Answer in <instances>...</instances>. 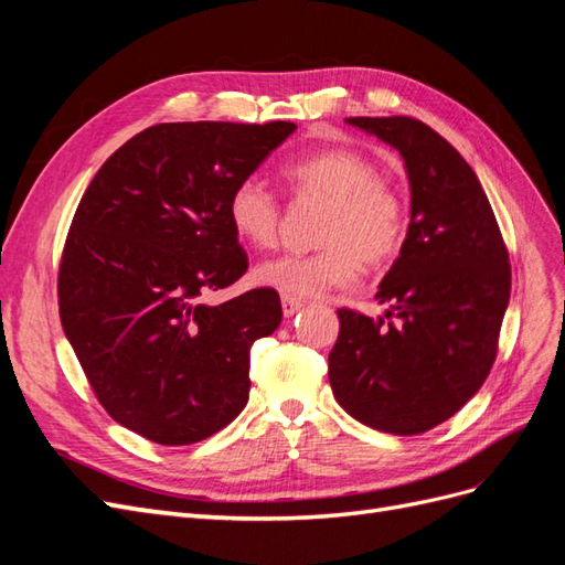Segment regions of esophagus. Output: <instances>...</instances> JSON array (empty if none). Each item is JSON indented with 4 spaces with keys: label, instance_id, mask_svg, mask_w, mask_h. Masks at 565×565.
<instances>
[{
    "label": "esophagus",
    "instance_id": "1",
    "mask_svg": "<svg viewBox=\"0 0 565 565\" xmlns=\"http://www.w3.org/2000/svg\"><path fill=\"white\" fill-rule=\"evenodd\" d=\"M301 299H297V297H287V295H282V313H285V318H292L295 313H299L301 311Z\"/></svg>",
    "mask_w": 565,
    "mask_h": 565
}]
</instances>
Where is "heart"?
I'll list each match as a JSON object with an SVG mask.
<instances>
[{"mask_svg": "<svg viewBox=\"0 0 565 565\" xmlns=\"http://www.w3.org/2000/svg\"><path fill=\"white\" fill-rule=\"evenodd\" d=\"M282 177L297 200L322 202L318 252L270 256L254 280L287 297H322L355 280L361 266L380 270L403 249L407 210L403 195L380 179L367 156L351 148H324L285 164ZM233 233L252 247L276 243L282 207L259 179H243L228 195Z\"/></svg>", "mask_w": 565, "mask_h": 565, "instance_id": "1", "label": "heart"}]
</instances>
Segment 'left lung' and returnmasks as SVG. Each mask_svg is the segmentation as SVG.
I'll return each instance as SVG.
<instances>
[{
	"label": "left lung",
	"mask_w": 565,
	"mask_h": 565,
	"mask_svg": "<svg viewBox=\"0 0 565 565\" xmlns=\"http://www.w3.org/2000/svg\"><path fill=\"white\" fill-rule=\"evenodd\" d=\"M347 122L401 152L413 198L401 256L374 295L388 311H337L330 384L353 419L415 436L483 386L511 292L509 252L481 181L440 134L403 115Z\"/></svg>",
	"instance_id": "left-lung-1"
}]
</instances>
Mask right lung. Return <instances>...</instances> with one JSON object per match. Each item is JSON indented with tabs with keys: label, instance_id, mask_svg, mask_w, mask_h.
Wrapping results in <instances>:
<instances>
[{
	"label": "right lung",
	"instance_id": "add662e5",
	"mask_svg": "<svg viewBox=\"0 0 565 565\" xmlns=\"http://www.w3.org/2000/svg\"><path fill=\"white\" fill-rule=\"evenodd\" d=\"M292 122H164L84 191L58 270L63 332L106 413L160 446L224 429L249 398V347L282 320L276 289L202 303L243 278L228 195Z\"/></svg>",
	"mask_w": 565,
	"mask_h": 565
}]
</instances>
